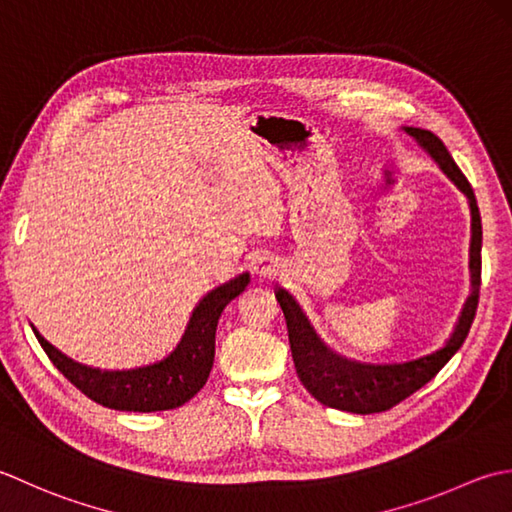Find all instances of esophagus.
I'll return each mask as SVG.
<instances>
[{
  "instance_id": "1",
  "label": "esophagus",
  "mask_w": 512,
  "mask_h": 512,
  "mask_svg": "<svg viewBox=\"0 0 512 512\" xmlns=\"http://www.w3.org/2000/svg\"><path fill=\"white\" fill-rule=\"evenodd\" d=\"M256 271H258V274H263V276H271V265H269V260L260 258L258 263H256Z\"/></svg>"
}]
</instances>
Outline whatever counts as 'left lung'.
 Returning a JSON list of instances; mask_svg holds the SVG:
<instances>
[{"label":"left lung","instance_id":"left-lung-1","mask_svg":"<svg viewBox=\"0 0 512 512\" xmlns=\"http://www.w3.org/2000/svg\"><path fill=\"white\" fill-rule=\"evenodd\" d=\"M415 143L440 165V170L448 176L457 190L468 198L471 207V296L466 298L460 320H457L453 336L446 340L442 349H437L429 356L415 358L409 362H391V364H371L360 362L347 356H340L329 349L318 338L314 327L302 314L296 300L285 289H276V300L287 322L291 358L296 364V373L305 389L314 398L331 406V409L347 413H382L391 409L404 398H409L417 389H422L426 382H431L444 364L451 360L457 349L462 347L468 331H471L477 300H479V280H482V218L475 201L473 187L466 181L462 170L457 168L453 156L448 154L446 145L435 137L433 132L422 128H402Z\"/></svg>","mask_w":512,"mask_h":512}]
</instances>
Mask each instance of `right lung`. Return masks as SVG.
<instances>
[{
	"label": "right lung",
	"mask_w": 512,
	"mask_h": 512,
	"mask_svg": "<svg viewBox=\"0 0 512 512\" xmlns=\"http://www.w3.org/2000/svg\"><path fill=\"white\" fill-rule=\"evenodd\" d=\"M249 274H238L198 300L179 344L165 356L134 369H99L68 358L33 327L52 364L90 400L114 411H168L192 400L205 387L214 364L216 325L223 309L243 294Z\"/></svg>",
	"instance_id": "add662e5"
}]
</instances>
